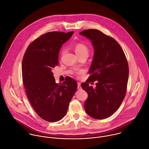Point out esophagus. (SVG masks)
Here are the masks:
<instances>
[{
	"mask_svg": "<svg viewBox=\"0 0 149 149\" xmlns=\"http://www.w3.org/2000/svg\"><path fill=\"white\" fill-rule=\"evenodd\" d=\"M77 84H78V89H79V90L81 89V84H80V82H78V83H77Z\"/></svg>",
	"mask_w": 149,
	"mask_h": 149,
	"instance_id": "esophagus-1",
	"label": "esophagus"
}]
</instances>
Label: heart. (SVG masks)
Masks as SVG:
<instances>
[{
  "mask_svg": "<svg viewBox=\"0 0 149 149\" xmlns=\"http://www.w3.org/2000/svg\"><path fill=\"white\" fill-rule=\"evenodd\" d=\"M74 50L78 57L86 56H88L89 53V47L83 43H77L74 45Z\"/></svg>",
  "mask_w": 149,
  "mask_h": 149,
  "instance_id": "heart-1",
  "label": "heart"
}]
</instances>
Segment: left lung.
<instances>
[{"instance_id": "obj_1", "label": "left lung", "mask_w": 149, "mask_h": 149, "mask_svg": "<svg viewBox=\"0 0 149 149\" xmlns=\"http://www.w3.org/2000/svg\"><path fill=\"white\" fill-rule=\"evenodd\" d=\"M91 40L95 53L89 73L91 75L81 87L88 94L84 107L91 117L101 120L114 114L126 94L129 67L125 53L113 38L95 29L79 33ZM98 81L97 87L88 86Z\"/></svg>"}]
</instances>
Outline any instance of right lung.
I'll return each mask as SVG.
<instances>
[{
	"mask_svg": "<svg viewBox=\"0 0 149 149\" xmlns=\"http://www.w3.org/2000/svg\"><path fill=\"white\" fill-rule=\"evenodd\" d=\"M74 33L52 31L42 35L27 47L22 62V77L28 100L37 114L56 122L66 114L78 85L68 77L57 84L52 70L58 64L60 50Z\"/></svg>",
	"mask_w": 149,
	"mask_h": 149,
	"instance_id": "obj_1",
	"label": "right lung"
}]
</instances>
